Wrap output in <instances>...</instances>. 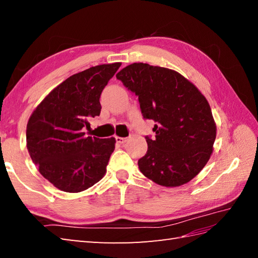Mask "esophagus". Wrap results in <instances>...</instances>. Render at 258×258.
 <instances>
[{"label":"esophagus","instance_id":"esophagus-1","mask_svg":"<svg viewBox=\"0 0 258 258\" xmlns=\"http://www.w3.org/2000/svg\"><path fill=\"white\" fill-rule=\"evenodd\" d=\"M116 142L118 144H124L126 142V138H119V136H116Z\"/></svg>","mask_w":258,"mask_h":258}]
</instances>
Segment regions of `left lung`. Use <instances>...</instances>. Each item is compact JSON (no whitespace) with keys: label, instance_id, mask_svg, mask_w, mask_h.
Segmentation results:
<instances>
[{"label":"left lung","instance_id":"left-lung-1","mask_svg":"<svg viewBox=\"0 0 258 258\" xmlns=\"http://www.w3.org/2000/svg\"><path fill=\"white\" fill-rule=\"evenodd\" d=\"M116 78L139 96L144 118L155 122L140 171L165 187L188 183L211 158L216 139L206 97L176 71L147 63L130 64Z\"/></svg>","mask_w":258,"mask_h":258}]
</instances>
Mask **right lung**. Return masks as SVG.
<instances>
[{
	"label": "right lung",
	"mask_w": 258,
	"mask_h": 258,
	"mask_svg": "<svg viewBox=\"0 0 258 258\" xmlns=\"http://www.w3.org/2000/svg\"><path fill=\"white\" fill-rule=\"evenodd\" d=\"M122 63L101 64L63 81L44 97L26 125V147L42 176L68 193L101 180L115 149L114 138L85 136L101 113L100 96Z\"/></svg>",
	"instance_id": "obj_1"
}]
</instances>
